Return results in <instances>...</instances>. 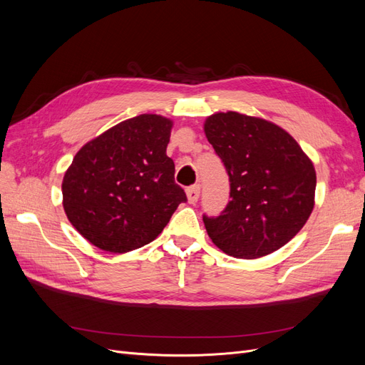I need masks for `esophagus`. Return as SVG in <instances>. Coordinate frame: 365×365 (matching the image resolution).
Returning a JSON list of instances; mask_svg holds the SVG:
<instances>
[{
    "mask_svg": "<svg viewBox=\"0 0 365 365\" xmlns=\"http://www.w3.org/2000/svg\"><path fill=\"white\" fill-rule=\"evenodd\" d=\"M200 190H201L200 185H192L185 190L187 201H189V204H195L197 201V197H200Z\"/></svg>",
    "mask_w": 365,
    "mask_h": 365,
    "instance_id": "obj_1",
    "label": "esophagus"
}]
</instances>
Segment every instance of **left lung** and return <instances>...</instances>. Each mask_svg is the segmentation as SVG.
<instances>
[{
  "label": "left lung",
  "instance_id": "left-lung-1",
  "mask_svg": "<svg viewBox=\"0 0 365 365\" xmlns=\"http://www.w3.org/2000/svg\"><path fill=\"white\" fill-rule=\"evenodd\" d=\"M204 132L228 172L231 197L222 215L204 216L208 237L237 259H259L288 244L315 205L312 160L289 132L262 117L216 113Z\"/></svg>",
  "mask_w": 365,
  "mask_h": 365
}]
</instances>
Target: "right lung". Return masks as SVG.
I'll use <instances>...</instances> for the list:
<instances>
[{
  "mask_svg": "<svg viewBox=\"0 0 365 365\" xmlns=\"http://www.w3.org/2000/svg\"><path fill=\"white\" fill-rule=\"evenodd\" d=\"M173 121L141 114L83 145L62 180L71 225L97 248L123 254L150 244L185 193L168 157Z\"/></svg>",
  "mask_w": 365,
  "mask_h": 365,
  "instance_id": "add662e5",
  "label": "right lung"
}]
</instances>
